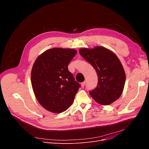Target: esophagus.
Wrapping results in <instances>:
<instances>
[{
    "instance_id": "esophagus-1",
    "label": "esophagus",
    "mask_w": 149,
    "mask_h": 149,
    "mask_svg": "<svg viewBox=\"0 0 149 149\" xmlns=\"http://www.w3.org/2000/svg\"><path fill=\"white\" fill-rule=\"evenodd\" d=\"M85 85H86V82H82V83L81 84V87H82V88H84V86H85Z\"/></svg>"
}]
</instances>
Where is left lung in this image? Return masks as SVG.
Listing matches in <instances>:
<instances>
[{"label": "left lung", "instance_id": "obj_1", "mask_svg": "<svg viewBox=\"0 0 149 149\" xmlns=\"http://www.w3.org/2000/svg\"><path fill=\"white\" fill-rule=\"evenodd\" d=\"M80 55L95 70L98 78L97 87L90 92L98 104L107 105L121 96L125 81V74L117 56L110 49L97 46L81 48Z\"/></svg>", "mask_w": 149, "mask_h": 149}]
</instances>
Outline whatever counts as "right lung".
<instances>
[{"mask_svg": "<svg viewBox=\"0 0 149 149\" xmlns=\"http://www.w3.org/2000/svg\"><path fill=\"white\" fill-rule=\"evenodd\" d=\"M77 51L55 48L45 51L35 60L31 71V84L39 103L47 110L60 113L72 104L80 87L68 65Z\"/></svg>", "mask_w": 149, "mask_h": 149, "instance_id": "right-lung-1", "label": "right lung"}]
</instances>
